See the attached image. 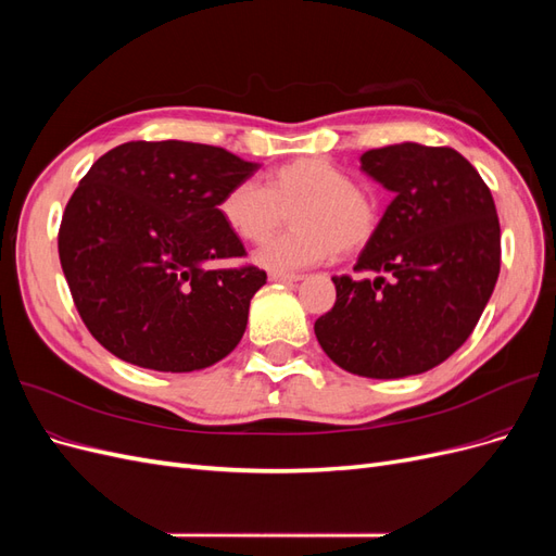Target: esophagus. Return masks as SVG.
Listing matches in <instances>:
<instances>
[{
  "label": "esophagus",
  "mask_w": 556,
  "mask_h": 556,
  "mask_svg": "<svg viewBox=\"0 0 556 556\" xmlns=\"http://www.w3.org/2000/svg\"><path fill=\"white\" fill-rule=\"evenodd\" d=\"M268 278H271L274 282H299L301 280L299 274H282V271H271L268 274Z\"/></svg>",
  "instance_id": "esophagus-1"
}]
</instances>
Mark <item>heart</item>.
Here are the masks:
<instances>
[{
	"instance_id": "b5f03b06",
	"label": "heart",
	"mask_w": 556,
	"mask_h": 556,
	"mask_svg": "<svg viewBox=\"0 0 556 556\" xmlns=\"http://www.w3.org/2000/svg\"><path fill=\"white\" fill-rule=\"evenodd\" d=\"M292 211V227L257 250V262L274 271H294L336 252L362 250L376 237L378 199L325 157H299L268 172L264 188L241 180L220 197L217 213L241 241L262 243Z\"/></svg>"
}]
</instances>
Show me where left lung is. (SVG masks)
I'll use <instances>...</instances> for the list:
<instances>
[{"label":"left lung","instance_id":"obj_1","mask_svg":"<svg viewBox=\"0 0 556 556\" xmlns=\"http://www.w3.org/2000/svg\"><path fill=\"white\" fill-rule=\"evenodd\" d=\"M362 172L394 192L355 264L376 280L333 276L336 304L317 317L327 357L364 378L425 374L476 329L501 268L490 188L452 148L396 143L368 150ZM393 278L383 280V274Z\"/></svg>","mask_w":556,"mask_h":556}]
</instances>
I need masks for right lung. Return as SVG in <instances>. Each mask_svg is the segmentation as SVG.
Segmentation results:
<instances>
[{
  "label": "right lung",
  "instance_id": "right-lung-1",
  "mask_svg": "<svg viewBox=\"0 0 556 556\" xmlns=\"http://www.w3.org/2000/svg\"><path fill=\"white\" fill-rule=\"evenodd\" d=\"M257 166L204 143L129 141L83 176L58 250L83 323L111 355L190 374L239 345L266 274L204 264L245 255L217 204Z\"/></svg>",
  "mask_w": 556,
  "mask_h": 556
}]
</instances>
